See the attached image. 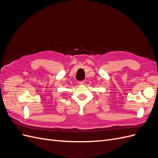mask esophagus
Listing matches in <instances>:
<instances>
[{"label":"esophagus","mask_w":158,"mask_h":158,"mask_svg":"<svg viewBox=\"0 0 158 158\" xmlns=\"http://www.w3.org/2000/svg\"><path fill=\"white\" fill-rule=\"evenodd\" d=\"M84 84V81H80V82H78V84L79 85H83Z\"/></svg>","instance_id":"34e87169"}]
</instances>
